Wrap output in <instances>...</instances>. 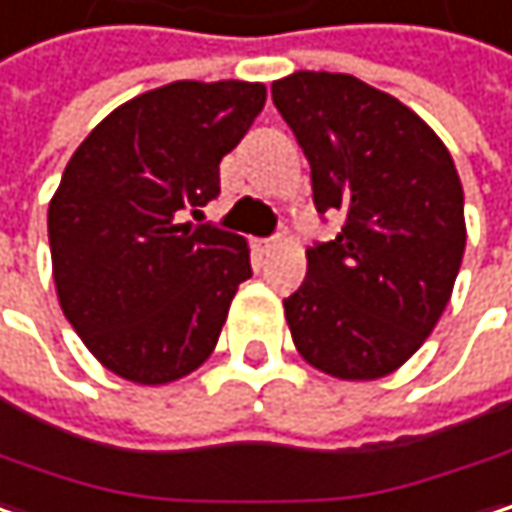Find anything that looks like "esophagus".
<instances>
[{"label":"esophagus","mask_w":512,"mask_h":512,"mask_svg":"<svg viewBox=\"0 0 512 512\" xmlns=\"http://www.w3.org/2000/svg\"><path fill=\"white\" fill-rule=\"evenodd\" d=\"M256 247H259L262 253H268V250H274V247H277V238H262V241H259Z\"/></svg>","instance_id":"1"}]
</instances>
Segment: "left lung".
<instances>
[{
  "label": "left lung",
  "instance_id": "1",
  "mask_svg": "<svg viewBox=\"0 0 512 512\" xmlns=\"http://www.w3.org/2000/svg\"><path fill=\"white\" fill-rule=\"evenodd\" d=\"M312 167L318 215L345 224L306 250L283 300L300 356L339 380L401 368L445 312L466 250L463 185L413 108L348 73L297 70L271 85Z\"/></svg>",
  "mask_w": 512,
  "mask_h": 512
}]
</instances>
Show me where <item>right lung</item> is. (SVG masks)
Masks as SVG:
<instances>
[{
    "mask_svg": "<svg viewBox=\"0 0 512 512\" xmlns=\"http://www.w3.org/2000/svg\"><path fill=\"white\" fill-rule=\"evenodd\" d=\"M262 108L259 82H170L114 108L67 161L49 203L55 291L117 377L173 383L215 351L250 250L182 218L221 194V159Z\"/></svg>",
    "mask_w": 512,
    "mask_h": 512,
    "instance_id": "obj_1",
    "label": "right lung"
}]
</instances>
